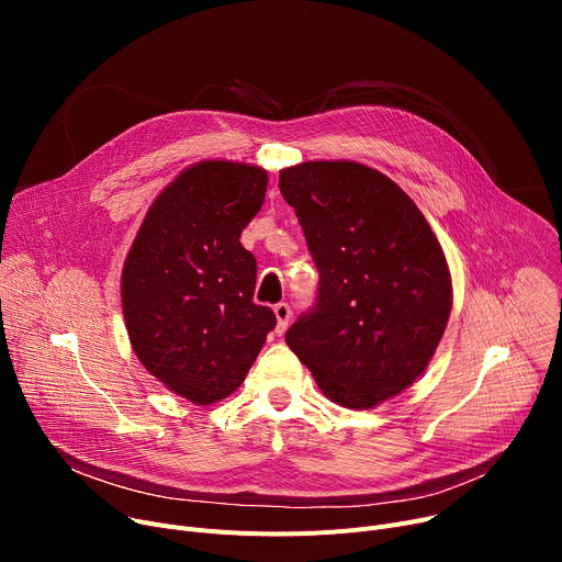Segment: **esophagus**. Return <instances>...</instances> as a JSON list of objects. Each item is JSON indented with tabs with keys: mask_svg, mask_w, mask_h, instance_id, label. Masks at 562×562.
I'll return each instance as SVG.
<instances>
[{
	"mask_svg": "<svg viewBox=\"0 0 562 562\" xmlns=\"http://www.w3.org/2000/svg\"><path fill=\"white\" fill-rule=\"evenodd\" d=\"M273 312H276V316H278V328H276V333L282 335V333L289 328L291 307H289V303H278V305L273 307Z\"/></svg>",
	"mask_w": 562,
	"mask_h": 562,
	"instance_id": "esophagus-1",
	"label": "esophagus"
}]
</instances>
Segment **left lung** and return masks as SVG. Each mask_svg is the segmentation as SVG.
<instances>
[{"mask_svg":"<svg viewBox=\"0 0 562 562\" xmlns=\"http://www.w3.org/2000/svg\"><path fill=\"white\" fill-rule=\"evenodd\" d=\"M318 271L284 339L339 405L364 409L428 367L451 314V276L419 206L382 172L307 161L280 172Z\"/></svg>","mask_w":562,"mask_h":562,"instance_id":"left-lung-1","label":"left lung"}]
</instances>
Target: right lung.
<instances>
[{
	"instance_id": "obj_1",
	"label": "right lung",
	"mask_w": 562,
	"mask_h": 562,
	"mask_svg": "<svg viewBox=\"0 0 562 562\" xmlns=\"http://www.w3.org/2000/svg\"><path fill=\"white\" fill-rule=\"evenodd\" d=\"M269 175L248 164L187 168L147 212L123 269V314L134 352L168 390L210 405L241 385L271 307L252 301L257 259L241 232Z\"/></svg>"
}]
</instances>
